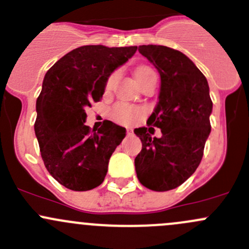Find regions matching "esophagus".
<instances>
[{"label":"esophagus","instance_id":"esophagus-1","mask_svg":"<svg viewBox=\"0 0 249 249\" xmlns=\"http://www.w3.org/2000/svg\"><path fill=\"white\" fill-rule=\"evenodd\" d=\"M126 134L130 136V135H134V131H132L131 129H127V130H126Z\"/></svg>","mask_w":249,"mask_h":249}]
</instances>
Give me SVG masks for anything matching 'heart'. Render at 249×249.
Wrapping results in <instances>:
<instances>
[{"label":"heart","instance_id":"b5f03b06","mask_svg":"<svg viewBox=\"0 0 249 249\" xmlns=\"http://www.w3.org/2000/svg\"><path fill=\"white\" fill-rule=\"evenodd\" d=\"M152 70L149 67H140L136 71V78L142 76L143 73H147V72H150ZM117 74L113 73L112 76L109 77L108 82H107V88H109L110 85L114 82ZM144 110L142 108H139V107H132L129 106L126 104H118L113 107L112 109V117L114 118L115 120L120 123H124V124H130V123H134L135 120L139 119L140 117H142Z\"/></svg>","mask_w":249,"mask_h":249}]
</instances>
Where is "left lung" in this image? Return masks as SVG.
I'll list each match as a JSON object with an SVG mask.
<instances>
[{
	"label": "left lung",
	"instance_id": "obj_1",
	"mask_svg": "<svg viewBox=\"0 0 249 249\" xmlns=\"http://www.w3.org/2000/svg\"><path fill=\"white\" fill-rule=\"evenodd\" d=\"M139 52L160 74V91L148 127L135 129L142 150L135 158L137 178L145 188L166 192L184 183L197 166L211 132L210 87L194 62L165 46H140ZM162 130L152 138L154 128Z\"/></svg>",
	"mask_w": 249,
	"mask_h": 249
}]
</instances>
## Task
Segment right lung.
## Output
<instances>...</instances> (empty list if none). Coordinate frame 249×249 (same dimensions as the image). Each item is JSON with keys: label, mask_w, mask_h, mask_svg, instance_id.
Instances as JSON below:
<instances>
[{"label": "right lung", "mask_w": 249, "mask_h": 249, "mask_svg": "<svg viewBox=\"0 0 249 249\" xmlns=\"http://www.w3.org/2000/svg\"><path fill=\"white\" fill-rule=\"evenodd\" d=\"M136 50L83 46L57 60L44 76L35 134L48 172L64 187L87 192L104 182L110 155L126 130L110 120L90 130L85 109L102 99L110 74Z\"/></svg>", "instance_id": "add662e5"}]
</instances>
